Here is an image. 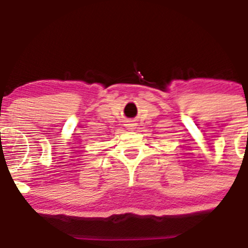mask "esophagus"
I'll use <instances>...</instances> for the list:
<instances>
[{
  "instance_id": "34e87169",
  "label": "esophagus",
  "mask_w": 248,
  "mask_h": 248,
  "mask_svg": "<svg viewBox=\"0 0 248 248\" xmlns=\"http://www.w3.org/2000/svg\"><path fill=\"white\" fill-rule=\"evenodd\" d=\"M125 126H126V129H128V130L133 131V130H135V128H136V124H135V123L128 122V123H126V124H125Z\"/></svg>"
}]
</instances>
